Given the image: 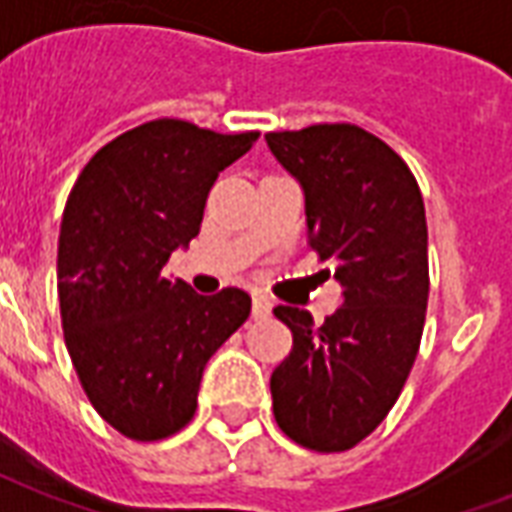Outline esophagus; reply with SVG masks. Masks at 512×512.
<instances>
[{
  "instance_id": "1",
  "label": "esophagus",
  "mask_w": 512,
  "mask_h": 512,
  "mask_svg": "<svg viewBox=\"0 0 512 512\" xmlns=\"http://www.w3.org/2000/svg\"><path fill=\"white\" fill-rule=\"evenodd\" d=\"M252 315H255V318H268V315H271V301L263 299V296H257V299L252 301Z\"/></svg>"
}]
</instances>
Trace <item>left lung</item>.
Instances as JSON below:
<instances>
[{"label": "left lung", "instance_id": "obj_1", "mask_svg": "<svg viewBox=\"0 0 512 512\" xmlns=\"http://www.w3.org/2000/svg\"><path fill=\"white\" fill-rule=\"evenodd\" d=\"M304 189L307 244L343 285V307L315 326L299 307L274 315L293 351L271 373L282 433L343 452L384 422L417 359L428 310V224L417 178L378 136L351 123L266 134Z\"/></svg>", "mask_w": 512, "mask_h": 512}]
</instances>
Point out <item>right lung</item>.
<instances>
[{
    "instance_id": "right-lung-1",
    "label": "right lung",
    "mask_w": 512,
    "mask_h": 512,
    "mask_svg": "<svg viewBox=\"0 0 512 512\" xmlns=\"http://www.w3.org/2000/svg\"><path fill=\"white\" fill-rule=\"evenodd\" d=\"M257 136L150 120L101 147L73 183L57 249L62 332L90 403L126 439L186 428L208 359L249 318V293L200 296L164 266Z\"/></svg>"
}]
</instances>
